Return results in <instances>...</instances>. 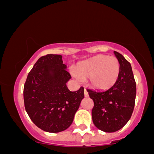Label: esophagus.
<instances>
[{
	"label": "esophagus",
	"instance_id": "obj_1",
	"mask_svg": "<svg viewBox=\"0 0 154 154\" xmlns=\"http://www.w3.org/2000/svg\"><path fill=\"white\" fill-rule=\"evenodd\" d=\"M84 94H85V97H86V98H87V97L89 96V95H88V93L87 90H85V91H84Z\"/></svg>",
	"mask_w": 154,
	"mask_h": 154
}]
</instances>
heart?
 I'll return each mask as SVG.
<instances>
[{
    "label": "heart",
    "instance_id": "heart-1",
    "mask_svg": "<svg viewBox=\"0 0 154 154\" xmlns=\"http://www.w3.org/2000/svg\"><path fill=\"white\" fill-rule=\"evenodd\" d=\"M71 74L75 79L82 82L89 78V84L96 90H108L115 85L119 79L120 64L114 56L97 55L77 64Z\"/></svg>",
    "mask_w": 154,
    "mask_h": 154
}]
</instances>
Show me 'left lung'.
<instances>
[{
    "label": "left lung",
    "mask_w": 154,
    "mask_h": 154,
    "mask_svg": "<svg viewBox=\"0 0 154 154\" xmlns=\"http://www.w3.org/2000/svg\"><path fill=\"white\" fill-rule=\"evenodd\" d=\"M120 64L117 82L105 91L88 90L94 101L92 110L93 124L98 130L114 132L128 123L135 106L136 83L131 64L119 53L114 51Z\"/></svg>",
    "instance_id": "1"
}]
</instances>
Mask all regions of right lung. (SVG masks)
Wrapping results in <instances>:
<instances>
[{"mask_svg": "<svg viewBox=\"0 0 154 154\" xmlns=\"http://www.w3.org/2000/svg\"><path fill=\"white\" fill-rule=\"evenodd\" d=\"M62 56L40 57L27 76L24 86V106L33 123L48 132H62L70 127L84 98V88L72 92L71 79Z\"/></svg>", "mask_w": 154, "mask_h": 154, "instance_id": "1", "label": "right lung"}]
</instances>
